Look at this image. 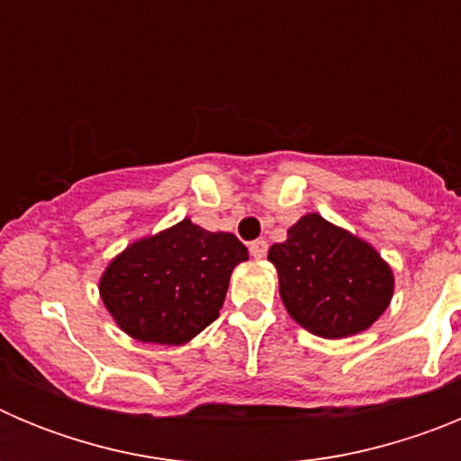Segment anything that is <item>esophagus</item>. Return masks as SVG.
Returning <instances> with one entry per match:
<instances>
[{"instance_id":"1","label":"esophagus","mask_w":461,"mask_h":461,"mask_svg":"<svg viewBox=\"0 0 461 461\" xmlns=\"http://www.w3.org/2000/svg\"><path fill=\"white\" fill-rule=\"evenodd\" d=\"M249 254L254 256V258H263V256L267 254V242H266V240H254V242L249 244Z\"/></svg>"}]
</instances>
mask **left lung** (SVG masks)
I'll return each mask as SVG.
<instances>
[{
  "label": "left lung",
  "instance_id": "8db88e82",
  "mask_svg": "<svg viewBox=\"0 0 461 461\" xmlns=\"http://www.w3.org/2000/svg\"><path fill=\"white\" fill-rule=\"evenodd\" d=\"M267 258L279 272L288 313L325 339L367 330L393 297V272L374 247L321 214H307L272 244Z\"/></svg>",
  "mask_w": 461,
  "mask_h": 461
}]
</instances>
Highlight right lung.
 Returning <instances> with one entry per match:
<instances>
[{
    "label": "right lung",
    "instance_id": "right-lung-1",
    "mask_svg": "<svg viewBox=\"0 0 461 461\" xmlns=\"http://www.w3.org/2000/svg\"><path fill=\"white\" fill-rule=\"evenodd\" d=\"M247 256L233 233L185 219L117 256L101 276V297L126 335L180 346L217 321L230 272Z\"/></svg>",
    "mask_w": 461,
    "mask_h": 461
}]
</instances>
